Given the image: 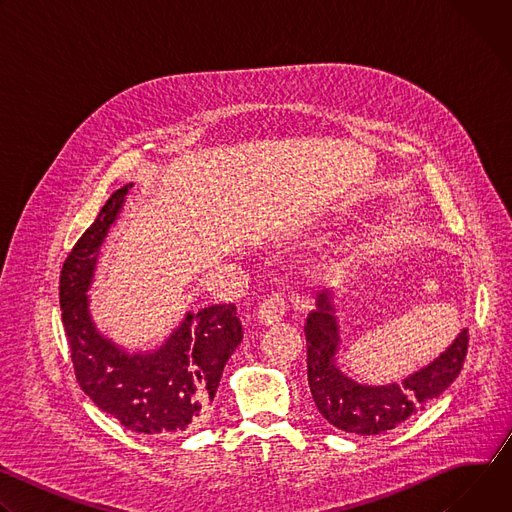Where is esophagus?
Listing matches in <instances>:
<instances>
[{
  "instance_id": "esophagus-1",
  "label": "esophagus",
  "mask_w": 512,
  "mask_h": 512,
  "mask_svg": "<svg viewBox=\"0 0 512 512\" xmlns=\"http://www.w3.org/2000/svg\"><path fill=\"white\" fill-rule=\"evenodd\" d=\"M285 310H287L285 296L283 294H273V296H269L267 300L261 302V306L257 310V322L265 324V326H271V324L279 322L285 316Z\"/></svg>"
}]
</instances>
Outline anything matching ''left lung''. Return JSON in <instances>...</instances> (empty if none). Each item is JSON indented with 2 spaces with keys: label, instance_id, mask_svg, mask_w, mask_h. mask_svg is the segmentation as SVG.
I'll list each match as a JSON object with an SVG mask.
<instances>
[{
  "label": "left lung",
  "instance_id": "8db88e82",
  "mask_svg": "<svg viewBox=\"0 0 512 512\" xmlns=\"http://www.w3.org/2000/svg\"><path fill=\"white\" fill-rule=\"evenodd\" d=\"M336 300L334 291H322L304 326L310 391L318 411L334 427L358 435L389 431L425 409L460 375L468 350L466 328L440 356L401 383L364 385L350 379L338 367L342 338Z\"/></svg>",
  "mask_w": 512,
  "mask_h": 512
}]
</instances>
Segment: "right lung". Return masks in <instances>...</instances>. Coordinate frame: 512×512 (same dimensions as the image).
<instances>
[{
    "instance_id": "add662e5",
    "label": "right lung",
    "mask_w": 512,
    "mask_h": 512,
    "mask_svg": "<svg viewBox=\"0 0 512 512\" xmlns=\"http://www.w3.org/2000/svg\"><path fill=\"white\" fill-rule=\"evenodd\" d=\"M131 188L125 184L111 194L66 257L60 273L62 324L77 381L101 411L137 433H184L208 413L243 328L235 304H216L186 312L154 350L129 352L97 330L89 289L101 247Z\"/></svg>"
}]
</instances>
